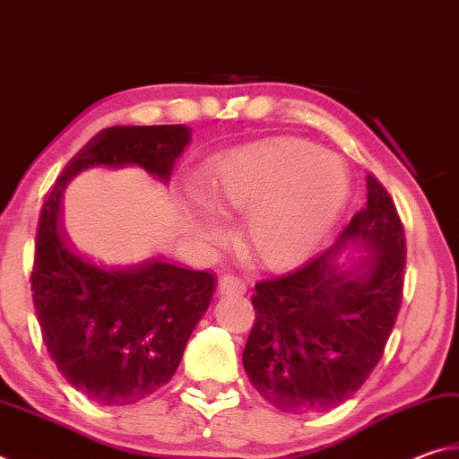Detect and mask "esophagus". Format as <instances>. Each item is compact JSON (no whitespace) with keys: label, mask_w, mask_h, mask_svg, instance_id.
Here are the masks:
<instances>
[{"label":"esophagus","mask_w":459,"mask_h":459,"mask_svg":"<svg viewBox=\"0 0 459 459\" xmlns=\"http://www.w3.org/2000/svg\"><path fill=\"white\" fill-rule=\"evenodd\" d=\"M247 291V285L243 279L235 275H224L219 281V293H232V295H243Z\"/></svg>","instance_id":"34e87169"}]
</instances>
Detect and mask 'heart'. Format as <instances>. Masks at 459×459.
Listing matches in <instances>:
<instances>
[{
    "label": "heart",
    "mask_w": 459,
    "mask_h": 459,
    "mask_svg": "<svg viewBox=\"0 0 459 459\" xmlns=\"http://www.w3.org/2000/svg\"><path fill=\"white\" fill-rule=\"evenodd\" d=\"M346 168L304 139H269L222 155L202 169L200 200L221 216L243 214V247L257 265L293 269L320 248L344 211ZM208 247L227 238L204 212L192 224Z\"/></svg>",
    "instance_id": "1"
}]
</instances>
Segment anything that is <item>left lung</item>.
<instances>
[{"label":"left lung","instance_id":"1","mask_svg":"<svg viewBox=\"0 0 459 459\" xmlns=\"http://www.w3.org/2000/svg\"><path fill=\"white\" fill-rule=\"evenodd\" d=\"M367 206L304 267L255 285L243 367L285 413L351 399L385 352L403 299L405 230L388 192L367 176Z\"/></svg>","mask_w":459,"mask_h":459}]
</instances>
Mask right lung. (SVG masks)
Returning a JSON list of instances; mask_svg holds the SVG:
<instances>
[{
    "instance_id": "1",
    "label": "right lung",
    "mask_w": 459,
    "mask_h": 459,
    "mask_svg": "<svg viewBox=\"0 0 459 459\" xmlns=\"http://www.w3.org/2000/svg\"><path fill=\"white\" fill-rule=\"evenodd\" d=\"M190 137L186 126L103 129L46 194L30 277L38 324L60 375L99 405H131L169 383L216 283L161 259L113 265L79 251L60 230L62 194L95 166H139L168 184Z\"/></svg>"
}]
</instances>
